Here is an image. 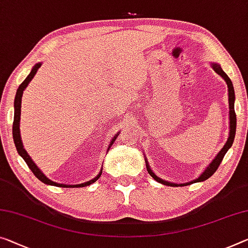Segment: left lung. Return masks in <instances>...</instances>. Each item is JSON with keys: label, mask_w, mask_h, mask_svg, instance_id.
Wrapping results in <instances>:
<instances>
[{"label": "left lung", "mask_w": 248, "mask_h": 248, "mask_svg": "<svg viewBox=\"0 0 248 248\" xmlns=\"http://www.w3.org/2000/svg\"><path fill=\"white\" fill-rule=\"evenodd\" d=\"M212 67L213 70H214L217 74L219 76H222L224 78V81L226 82L227 87H228V104H230V136H228V140L227 142L225 143V145L222 148V150L219 151V153L216 155V157L213 159V161L209 163V165L206 167V170H204L203 173H202L199 178H196V180H194L192 182H188V183H184V184H176V183H170V182H167V181H164L162 178H159L157 175H155L153 173V170H151L150 165H148V163L145 158V164H146V169H147V172L148 174L151 175L152 177L154 178L156 182L161 183V184L164 185H167V186H186V185H189V184H193V183H197V182H203L205 180H207L212 176L213 174H214L217 169H218V166L220 165V163H222L224 156L227 153V151L230 150L231 146L233 145V142H234V137H235V133H236V114H235V109H234V102H235V92H234V87H233V83L228 78L227 74L225 73L222 70V67H220L219 64L217 63H212Z\"/></svg>", "instance_id": "left-lung-1"}]
</instances>
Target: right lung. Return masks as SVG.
<instances>
[{"mask_svg": "<svg viewBox=\"0 0 248 248\" xmlns=\"http://www.w3.org/2000/svg\"><path fill=\"white\" fill-rule=\"evenodd\" d=\"M42 64L41 63H37L35 65L33 66L31 73L28 75V78H26L24 81L22 82V84L18 86V89L16 91V95H15V100H14V121H13V140H14V144H15V147H16V150L18 152V154H20L23 159H24L25 163L28 164V166L30 167V170H32L33 174L35 175V176L39 178L41 182H43L44 184H47V185H53V186H59V187H84V186L87 185H91L93 184L94 182H96L100 176L102 175V170H100V173L97 174L96 177H94L93 180H91L89 182H85L83 183V184H78V185H65V184H59V183H55L47 178L45 175L43 174V172H41V170L39 167L36 166V164L32 161V158L30 157V155L28 154V152L24 150V146H23V143H22V140H21V133H20V120H21V104H22V95H23V91H24L26 87H28L29 83L32 81V78H34V75L36 74V72L39 68L41 67ZM117 137V134L114 135V137L112 139L111 142H109V145L108 151H109V147L113 145V143L115 142Z\"/></svg>", "mask_w": 248, "mask_h": 248, "instance_id": "add662e5", "label": "right lung"}]
</instances>
